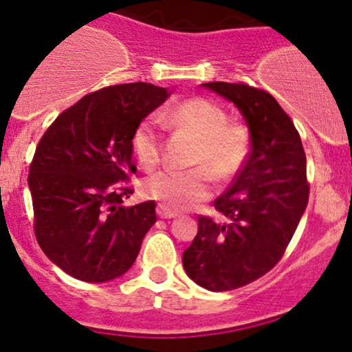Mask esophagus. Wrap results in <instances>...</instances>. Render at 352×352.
<instances>
[{
    "label": "esophagus",
    "instance_id": "1",
    "mask_svg": "<svg viewBox=\"0 0 352 352\" xmlns=\"http://www.w3.org/2000/svg\"><path fill=\"white\" fill-rule=\"evenodd\" d=\"M157 214L160 219H172V217H177V212H172V210L166 209V207L162 204L157 206Z\"/></svg>",
    "mask_w": 352,
    "mask_h": 352
}]
</instances>
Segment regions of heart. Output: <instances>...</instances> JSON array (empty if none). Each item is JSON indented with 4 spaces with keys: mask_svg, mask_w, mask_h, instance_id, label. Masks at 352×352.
Segmentation results:
<instances>
[{
    "mask_svg": "<svg viewBox=\"0 0 352 352\" xmlns=\"http://www.w3.org/2000/svg\"><path fill=\"white\" fill-rule=\"evenodd\" d=\"M158 121L165 126L186 128L199 136L201 145L194 162L209 164L219 179L234 175L246 160L250 151V133L243 124L229 123L226 111L210 99H184L162 111ZM131 150L140 165L148 168L158 164L162 135L157 120L146 118L135 128ZM208 167L199 165L188 170H158L143 182V190L148 197L158 201L166 209H188L209 197L212 173Z\"/></svg>",
    "mask_w": 352,
    "mask_h": 352,
    "instance_id": "obj_1",
    "label": "heart"
}]
</instances>
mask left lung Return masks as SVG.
<instances>
[{
    "instance_id": "1",
    "label": "left lung",
    "mask_w": 352,
    "mask_h": 352,
    "mask_svg": "<svg viewBox=\"0 0 352 352\" xmlns=\"http://www.w3.org/2000/svg\"><path fill=\"white\" fill-rule=\"evenodd\" d=\"M202 86L234 102L250 129V155L214 201L223 221L199 216L197 236L182 256L188 278L226 292L254 282L282 260L309 202L305 151L270 92L239 82Z\"/></svg>"
}]
</instances>
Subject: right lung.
<instances>
[{"instance_id": "add662e5", "label": "right lung", "mask_w": 352, "mask_h": 352, "mask_svg": "<svg viewBox=\"0 0 352 352\" xmlns=\"http://www.w3.org/2000/svg\"><path fill=\"white\" fill-rule=\"evenodd\" d=\"M170 92L146 82L118 84L84 96L43 133L30 164L33 229L43 253L77 280L124 275L157 223L155 202L131 207L136 173L131 136Z\"/></svg>"}]
</instances>
